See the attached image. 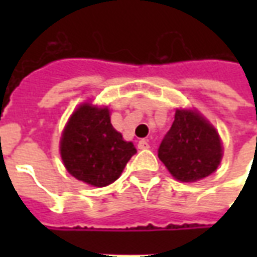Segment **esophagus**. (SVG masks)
Listing matches in <instances>:
<instances>
[{
	"label": "esophagus",
	"instance_id": "1",
	"mask_svg": "<svg viewBox=\"0 0 257 257\" xmlns=\"http://www.w3.org/2000/svg\"><path fill=\"white\" fill-rule=\"evenodd\" d=\"M138 147H139L140 150H147L149 147H150V145H149V142L145 139L139 140V143H138Z\"/></svg>",
	"mask_w": 257,
	"mask_h": 257
}]
</instances>
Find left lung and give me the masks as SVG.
I'll use <instances>...</instances> for the list:
<instances>
[{
    "label": "left lung",
    "mask_w": 257,
    "mask_h": 257,
    "mask_svg": "<svg viewBox=\"0 0 257 257\" xmlns=\"http://www.w3.org/2000/svg\"><path fill=\"white\" fill-rule=\"evenodd\" d=\"M158 157L180 182H195L215 172L221 160V143L216 129L197 112L178 110L164 136Z\"/></svg>",
    "instance_id": "obj_1"
}]
</instances>
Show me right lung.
Here are the masks:
<instances>
[{"instance_id":"add662e5","label":"right lung","mask_w":257,"mask_h":257,"mask_svg":"<svg viewBox=\"0 0 257 257\" xmlns=\"http://www.w3.org/2000/svg\"><path fill=\"white\" fill-rule=\"evenodd\" d=\"M60 154L74 178L95 187H104L119 178L136 149L112 128L108 108L84 104L64 128Z\"/></svg>"}]
</instances>
